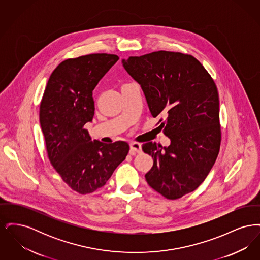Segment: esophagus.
Segmentation results:
<instances>
[{
  "instance_id": "1",
  "label": "esophagus",
  "mask_w": 260,
  "mask_h": 260,
  "mask_svg": "<svg viewBox=\"0 0 260 260\" xmlns=\"http://www.w3.org/2000/svg\"><path fill=\"white\" fill-rule=\"evenodd\" d=\"M129 146H131V151H129L131 155H136V153H141V144H139L137 142H132L129 144Z\"/></svg>"
}]
</instances>
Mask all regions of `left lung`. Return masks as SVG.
<instances>
[{
  "instance_id": "left-lung-1",
  "label": "left lung",
  "mask_w": 260,
  "mask_h": 260,
  "mask_svg": "<svg viewBox=\"0 0 260 260\" xmlns=\"http://www.w3.org/2000/svg\"><path fill=\"white\" fill-rule=\"evenodd\" d=\"M122 62L142 88L152 116L164 117L160 126L171 139L168 147L142 145L154 161L146 181L167 199L181 198L206 179L219 152L217 87L190 54L160 50Z\"/></svg>"
}]
</instances>
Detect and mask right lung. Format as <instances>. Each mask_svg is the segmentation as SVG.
<instances>
[{
    "label": "right lung",
    "mask_w": 260,
    "mask_h": 260,
    "mask_svg": "<svg viewBox=\"0 0 260 260\" xmlns=\"http://www.w3.org/2000/svg\"><path fill=\"white\" fill-rule=\"evenodd\" d=\"M118 59L115 54L92 53L62 61L41 101L40 124L50 164L82 195L105 185L129 150L124 141H92L84 127L94 116L92 90Z\"/></svg>",
    "instance_id": "1"
}]
</instances>
